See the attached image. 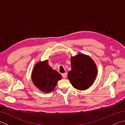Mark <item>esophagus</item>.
<instances>
[{"label":"esophagus","mask_w":125,"mask_h":125,"mask_svg":"<svg viewBox=\"0 0 125 125\" xmlns=\"http://www.w3.org/2000/svg\"><path fill=\"white\" fill-rule=\"evenodd\" d=\"M62 77L64 79H65V78H67V73H63L62 74Z\"/></svg>","instance_id":"esophagus-1"}]
</instances>
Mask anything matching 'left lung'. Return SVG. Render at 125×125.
<instances>
[{"label": "left lung", "instance_id": "1", "mask_svg": "<svg viewBox=\"0 0 125 125\" xmlns=\"http://www.w3.org/2000/svg\"><path fill=\"white\" fill-rule=\"evenodd\" d=\"M72 70L68 78L72 86L79 90L87 89L92 85L97 74V68L94 60L83 53L71 57Z\"/></svg>", "mask_w": 125, "mask_h": 125}]
</instances>
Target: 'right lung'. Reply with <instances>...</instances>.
Here are the masks:
<instances>
[{
	"instance_id": "obj_1",
	"label": "right lung",
	"mask_w": 125,
	"mask_h": 125,
	"mask_svg": "<svg viewBox=\"0 0 125 125\" xmlns=\"http://www.w3.org/2000/svg\"><path fill=\"white\" fill-rule=\"evenodd\" d=\"M61 78V74L49 65L47 60L38 62L31 73L34 85L45 93H49L53 90Z\"/></svg>"
}]
</instances>
